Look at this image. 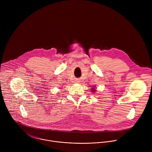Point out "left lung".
Listing matches in <instances>:
<instances>
[{"label":"left lung","instance_id":"1","mask_svg":"<svg viewBox=\"0 0 152 152\" xmlns=\"http://www.w3.org/2000/svg\"><path fill=\"white\" fill-rule=\"evenodd\" d=\"M92 91H94V92H95V89H93V88H92Z\"/></svg>","mask_w":152,"mask_h":152}]
</instances>
